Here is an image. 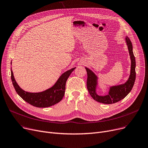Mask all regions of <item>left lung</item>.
Instances as JSON below:
<instances>
[{
  "instance_id": "8db88e82",
  "label": "left lung",
  "mask_w": 148,
  "mask_h": 148,
  "mask_svg": "<svg viewBox=\"0 0 148 148\" xmlns=\"http://www.w3.org/2000/svg\"><path fill=\"white\" fill-rule=\"evenodd\" d=\"M125 41L130 56L131 70L129 79L124 84L110 87L109 93L105 96L98 95L96 92L97 85V77L88 68H85L87 74V90L93 99L98 102L104 104H112L119 102L130 92L134 86L136 79L135 57L133 52L132 43L127 36L125 37Z\"/></svg>"
}]
</instances>
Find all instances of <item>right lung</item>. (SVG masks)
<instances>
[{"label": "right lung", "instance_id": "add662e5", "mask_svg": "<svg viewBox=\"0 0 148 148\" xmlns=\"http://www.w3.org/2000/svg\"><path fill=\"white\" fill-rule=\"evenodd\" d=\"M75 68H73L63 73L52 87L42 92L30 93L23 90L16 82L12 69H11V80L15 91L25 102L38 108L49 107L62 99L65 94L66 80Z\"/></svg>", "mask_w": 148, "mask_h": 148}]
</instances>
